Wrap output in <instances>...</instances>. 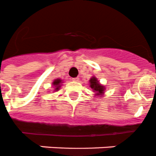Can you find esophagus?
<instances>
[{
    "label": "esophagus",
    "instance_id": "34e87169",
    "mask_svg": "<svg viewBox=\"0 0 156 156\" xmlns=\"http://www.w3.org/2000/svg\"><path fill=\"white\" fill-rule=\"evenodd\" d=\"M79 80H80L79 77H76V78H72V80L73 82H78V81H79Z\"/></svg>",
    "mask_w": 156,
    "mask_h": 156
}]
</instances>
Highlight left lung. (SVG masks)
Wrapping results in <instances>:
<instances>
[{"label": "left lung", "instance_id": "left-lung-1", "mask_svg": "<svg viewBox=\"0 0 156 156\" xmlns=\"http://www.w3.org/2000/svg\"><path fill=\"white\" fill-rule=\"evenodd\" d=\"M89 83H90V85H89L90 88L93 89L94 93H96L95 95L102 96L104 94L105 88L104 86L100 84L98 78H96L95 76H93L90 79V80H89Z\"/></svg>", "mask_w": 156, "mask_h": 156}]
</instances>
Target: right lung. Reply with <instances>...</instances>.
I'll use <instances>...</instances> for the list:
<instances>
[{"label": "right lung", "instance_id": "obj_1", "mask_svg": "<svg viewBox=\"0 0 156 156\" xmlns=\"http://www.w3.org/2000/svg\"><path fill=\"white\" fill-rule=\"evenodd\" d=\"M62 80L61 79H55L53 81V83H52V85H53V87H55L54 89H55V92H57V91L59 89V88H60L61 86V84H62Z\"/></svg>", "mask_w": 156, "mask_h": 156}]
</instances>
